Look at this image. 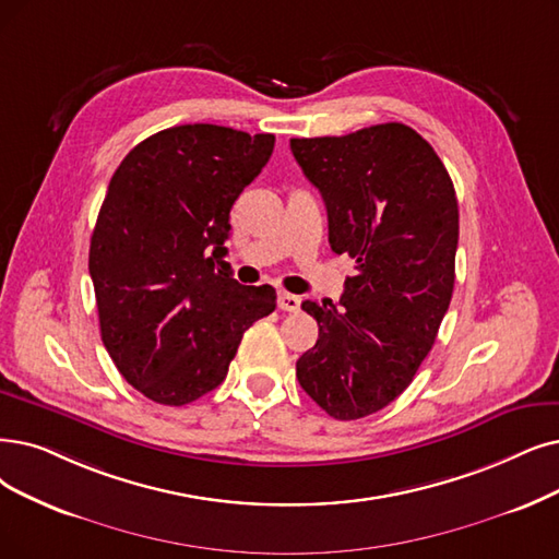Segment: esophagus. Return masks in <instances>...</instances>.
Segmentation results:
<instances>
[{"mask_svg":"<svg viewBox=\"0 0 559 559\" xmlns=\"http://www.w3.org/2000/svg\"><path fill=\"white\" fill-rule=\"evenodd\" d=\"M300 296H294V294H286V292H282L280 296H277V305H280V309L282 311H300Z\"/></svg>","mask_w":559,"mask_h":559,"instance_id":"esophagus-1","label":"esophagus"}]
</instances>
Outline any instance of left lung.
Wrapping results in <instances>:
<instances>
[{
  "instance_id": "1",
  "label": "left lung",
  "mask_w": 559,
  "mask_h": 559,
  "mask_svg": "<svg viewBox=\"0 0 559 559\" xmlns=\"http://www.w3.org/2000/svg\"><path fill=\"white\" fill-rule=\"evenodd\" d=\"M328 209L334 254L355 261L344 296L305 300L319 323L300 355L302 390L334 419L378 413L431 350L454 292L459 204L433 146L404 123L292 140Z\"/></svg>"
}]
</instances>
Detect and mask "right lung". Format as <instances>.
<instances>
[{
  "label": "right lung",
  "instance_id": "right-lung-1",
  "mask_svg": "<svg viewBox=\"0 0 559 559\" xmlns=\"http://www.w3.org/2000/svg\"><path fill=\"white\" fill-rule=\"evenodd\" d=\"M275 135L188 123L155 132L121 160L88 248L100 337L126 381L186 406L229 371L242 332L277 305L225 261L229 213L271 160Z\"/></svg>",
  "mask_w": 559,
  "mask_h": 559
}]
</instances>
